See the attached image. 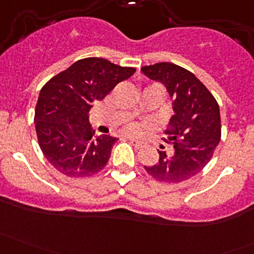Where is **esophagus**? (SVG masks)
Returning a JSON list of instances; mask_svg holds the SVG:
<instances>
[{
	"instance_id": "obj_1",
	"label": "esophagus",
	"mask_w": 254,
	"mask_h": 254,
	"mask_svg": "<svg viewBox=\"0 0 254 254\" xmlns=\"http://www.w3.org/2000/svg\"><path fill=\"white\" fill-rule=\"evenodd\" d=\"M129 140H130V141H131L132 143H134L135 147L140 148V147H142V146H143V142H142V141H140V140L135 139V137H129Z\"/></svg>"
}]
</instances>
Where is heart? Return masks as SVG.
<instances>
[{
	"label": "heart",
	"mask_w": 254,
	"mask_h": 254,
	"mask_svg": "<svg viewBox=\"0 0 254 254\" xmlns=\"http://www.w3.org/2000/svg\"><path fill=\"white\" fill-rule=\"evenodd\" d=\"M127 129H129V130H130V131H135V130H136V127H134V125H130V127H127Z\"/></svg>",
	"instance_id": "obj_1"
}]
</instances>
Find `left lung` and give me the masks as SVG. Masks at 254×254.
Instances as JSON below:
<instances>
[{
  "label": "left lung",
  "mask_w": 254,
  "mask_h": 254,
  "mask_svg": "<svg viewBox=\"0 0 254 254\" xmlns=\"http://www.w3.org/2000/svg\"><path fill=\"white\" fill-rule=\"evenodd\" d=\"M146 77L165 84L173 115L166 130L173 153L158 151L160 158L146 172L160 182L181 183L198 175L211 160L221 139V120L216 99L194 73L171 63L143 66Z\"/></svg>",
  "instance_id": "obj_1"
}]
</instances>
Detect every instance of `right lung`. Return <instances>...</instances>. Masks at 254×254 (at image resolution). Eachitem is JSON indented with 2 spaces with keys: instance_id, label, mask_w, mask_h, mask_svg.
I'll return each instance as SVG.
<instances>
[{
  "instance_id": "obj_1",
  "label": "right lung",
  "mask_w": 254,
  "mask_h": 254,
  "mask_svg": "<svg viewBox=\"0 0 254 254\" xmlns=\"http://www.w3.org/2000/svg\"><path fill=\"white\" fill-rule=\"evenodd\" d=\"M135 71L106 59L87 58L45 83L35 107V130L45 158L59 172L88 177L106 167L118 139L94 135L88 112Z\"/></svg>"
}]
</instances>
